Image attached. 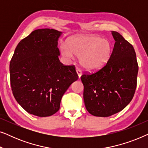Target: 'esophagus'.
<instances>
[{
	"label": "esophagus",
	"mask_w": 148,
	"mask_h": 148,
	"mask_svg": "<svg viewBox=\"0 0 148 148\" xmlns=\"http://www.w3.org/2000/svg\"><path fill=\"white\" fill-rule=\"evenodd\" d=\"M76 72H77V75H78L79 78H80V77H81V76H82V71L79 69H77Z\"/></svg>",
	"instance_id": "34e87169"
}]
</instances>
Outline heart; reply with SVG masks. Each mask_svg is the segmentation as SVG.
<instances>
[{
    "mask_svg": "<svg viewBox=\"0 0 148 148\" xmlns=\"http://www.w3.org/2000/svg\"><path fill=\"white\" fill-rule=\"evenodd\" d=\"M62 55L73 58L79 57L81 65L88 71H98L108 63L112 52V46L108 40L98 36H79L69 40L68 46H60Z\"/></svg>",
    "mask_w": 148,
    "mask_h": 148,
    "instance_id": "b5f03b06",
    "label": "heart"
}]
</instances>
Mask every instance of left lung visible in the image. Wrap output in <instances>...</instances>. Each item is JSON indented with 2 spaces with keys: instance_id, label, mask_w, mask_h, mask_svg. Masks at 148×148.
<instances>
[{
  "instance_id": "8db88e82",
  "label": "left lung",
  "mask_w": 148,
  "mask_h": 148,
  "mask_svg": "<svg viewBox=\"0 0 148 148\" xmlns=\"http://www.w3.org/2000/svg\"><path fill=\"white\" fill-rule=\"evenodd\" d=\"M115 40L106 66L96 73L84 74V100L87 110L95 116L107 117L124 109L133 98L138 73L133 46L112 31Z\"/></svg>"
}]
</instances>
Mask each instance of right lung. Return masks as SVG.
Wrapping results in <instances>:
<instances>
[{
	"mask_svg": "<svg viewBox=\"0 0 148 148\" xmlns=\"http://www.w3.org/2000/svg\"><path fill=\"white\" fill-rule=\"evenodd\" d=\"M61 32L39 29L18 44L10 62V79L15 100L28 113L45 117L60 108L63 94L78 79L74 65L58 59Z\"/></svg>",
	"mask_w": 148,
	"mask_h": 148,
	"instance_id": "add662e5",
	"label": "right lung"
}]
</instances>
